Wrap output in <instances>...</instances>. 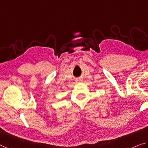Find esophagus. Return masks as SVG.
<instances>
[{"label": "esophagus", "instance_id": "34e87169", "mask_svg": "<svg viewBox=\"0 0 148 148\" xmlns=\"http://www.w3.org/2000/svg\"><path fill=\"white\" fill-rule=\"evenodd\" d=\"M77 81H81L82 79H78V80H77Z\"/></svg>", "mask_w": 148, "mask_h": 148}]
</instances>
